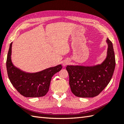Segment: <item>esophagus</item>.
Masks as SVG:
<instances>
[{"label":"esophagus","mask_w":124,"mask_h":124,"mask_svg":"<svg viewBox=\"0 0 124 124\" xmlns=\"http://www.w3.org/2000/svg\"><path fill=\"white\" fill-rule=\"evenodd\" d=\"M68 64H69V62H68V61H64L62 63V64L63 65V67H65V65H68Z\"/></svg>","instance_id":"obj_1"}]
</instances>
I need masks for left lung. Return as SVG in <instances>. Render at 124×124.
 Instances as JSON below:
<instances>
[{"label":"left lung","mask_w":124,"mask_h":124,"mask_svg":"<svg viewBox=\"0 0 124 124\" xmlns=\"http://www.w3.org/2000/svg\"><path fill=\"white\" fill-rule=\"evenodd\" d=\"M108 43V55L101 65L94 67L68 65L69 85L72 93L80 97L96 96L106 88L114 73L116 60L112 42Z\"/></svg>","instance_id":"left-lung-1"}]
</instances>
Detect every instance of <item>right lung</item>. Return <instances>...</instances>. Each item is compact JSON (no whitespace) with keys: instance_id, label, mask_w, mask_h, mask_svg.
Masks as SVG:
<instances>
[{"instance_id":"1","label":"right lung","mask_w":124,"mask_h":124,"mask_svg":"<svg viewBox=\"0 0 124 124\" xmlns=\"http://www.w3.org/2000/svg\"><path fill=\"white\" fill-rule=\"evenodd\" d=\"M12 45L8 52L6 67L10 83L18 93L28 97H39L45 95L49 90L52 77L60 71L62 65L46 69L36 73H27L15 67L11 61Z\"/></svg>"}]
</instances>
